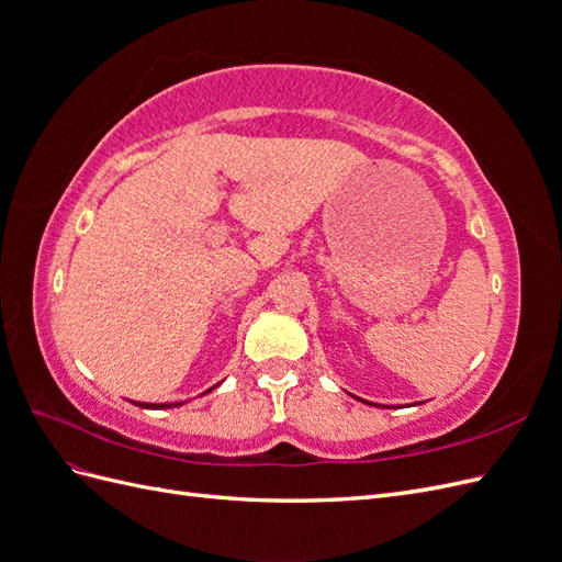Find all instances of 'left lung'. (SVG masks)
<instances>
[{
	"mask_svg": "<svg viewBox=\"0 0 562 562\" xmlns=\"http://www.w3.org/2000/svg\"><path fill=\"white\" fill-rule=\"evenodd\" d=\"M359 401H363V398H359ZM363 403H368V401H363ZM368 405H375V403H368ZM384 407V405H382Z\"/></svg>",
	"mask_w": 562,
	"mask_h": 562,
	"instance_id": "8db88e82",
	"label": "left lung"
}]
</instances>
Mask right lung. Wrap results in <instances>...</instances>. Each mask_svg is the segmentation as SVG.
Segmentation results:
<instances>
[{
  "mask_svg": "<svg viewBox=\"0 0 562 562\" xmlns=\"http://www.w3.org/2000/svg\"><path fill=\"white\" fill-rule=\"evenodd\" d=\"M215 386H211L209 391H213ZM203 394H206V391H203ZM135 405H138V407H151V411H161V407H176V405H182V403H171V405H168V403H135Z\"/></svg>",
  "mask_w": 562,
  "mask_h": 562,
  "instance_id": "obj_1",
  "label": "right lung"
}]
</instances>
